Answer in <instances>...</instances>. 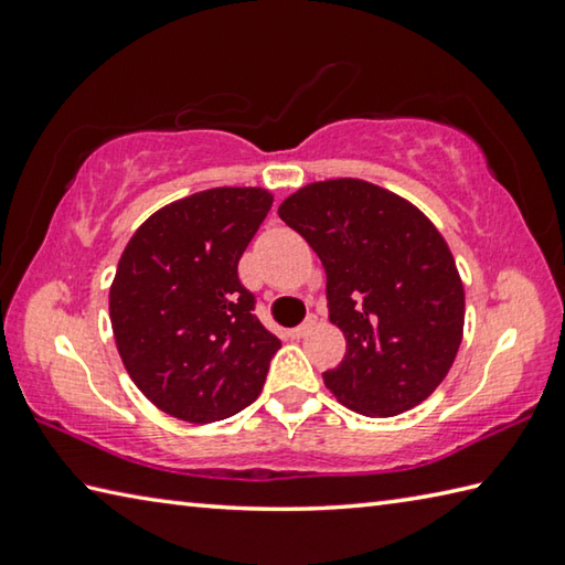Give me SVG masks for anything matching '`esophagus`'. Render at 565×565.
<instances>
[{
  "label": "esophagus",
  "mask_w": 565,
  "mask_h": 565,
  "mask_svg": "<svg viewBox=\"0 0 565 565\" xmlns=\"http://www.w3.org/2000/svg\"><path fill=\"white\" fill-rule=\"evenodd\" d=\"M313 327H317V317H309V319H306V321L301 323V327L291 329V331H289V337H291V339H303L306 333L313 331Z\"/></svg>",
  "instance_id": "34e87169"
}]
</instances>
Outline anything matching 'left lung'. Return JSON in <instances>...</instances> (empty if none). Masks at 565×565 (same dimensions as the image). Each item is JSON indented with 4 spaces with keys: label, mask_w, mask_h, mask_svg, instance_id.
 <instances>
[{
    "label": "left lung",
    "mask_w": 565,
    "mask_h": 565,
    "mask_svg": "<svg viewBox=\"0 0 565 565\" xmlns=\"http://www.w3.org/2000/svg\"><path fill=\"white\" fill-rule=\"evenodd\" d=\"M279 216L319 254L329 319L347 353L323 384L363 416H398L446 379L463 339L454 254L424 212L361 179H329L284 199Z\"/></svg>",
    "instance_id": "left-lung-1"
}]
</instances>
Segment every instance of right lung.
Returning a JSON list of instances; mask_svg holds the SVG:
<instances>
[{
  "mask_svg": "<svg viewBox=\"0 0 565 565\" xmlns=\"http://www.w3.org/2000/svg\"><path fill=\"white\" fill-rule=\"evenodd\" d=\"M259 186H218L159 209L124 248L109 317L124 369L164 414L212 424L254 404L281 341L254 317L238 259L269 214Z\"/></svg>",
  "mask_w": 565,
  "mask_h": 565,
  "instance_id": "right-lung-1",
  "label": "right lung"
}]
</instances>
